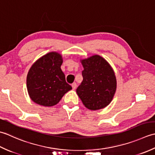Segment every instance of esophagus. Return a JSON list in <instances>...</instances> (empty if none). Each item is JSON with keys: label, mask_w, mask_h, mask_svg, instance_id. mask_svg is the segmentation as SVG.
<instances>
[{"label": "esophagus", "mask_w": 155, "mask_h": 155, "mask_svg": "<svg viewBox=\"0 0 155 155\" xmlns=\"http://www.w3.org/2000/svg\"><path fill=\"white\" fill-rule=\"evenodd\" d=\"M71 86H72V88H73L74 90H75V88H76V87H77V84L75 83V82H74V83L71 84Z\"/></svg>", "instance_id": "obj_1"}]
</instances>
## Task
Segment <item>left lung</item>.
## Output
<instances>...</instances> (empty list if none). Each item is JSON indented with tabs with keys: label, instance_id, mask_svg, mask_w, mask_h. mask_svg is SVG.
I'll list each match as a JSON object with an SVG mask.
<instances>
[{
	"label": "left lung",
	"instance_id": "obj_1",
	"mask_svg": "<svg viewBox=\"0 0 155 155\" xmlns=\"http://www.w3.org/2000/svg\"><path fill=\"white\" fill-rule=\"evenodd\" d=\"M83 81L77 88L84 105L91 110L105 108L111 102L116 90L112 68L102 57L93 55L81 61Z\"/></svg>",
	"mask_w": 155,
	"mask_h": 155
}]
</instances>
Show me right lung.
Wrapping results in <instances>:
<instances>
[{"label": "right lung", "instance_id": "right-lung-1", "mask_svg": "<svg viewBox=\"0 0 155 155\" xmlns=\"http://www.w3.org/2000/svg\"><path fill=\"white\" fill-rule=\"evenodd\" d=\"M62 63L61 55L51 52L31 66L27 77V87L34 102L44 106H54L72 89L65 81L61 69Z\"/></svg>", "mask_w": 155, "mask_h": 155}]
</instances>
